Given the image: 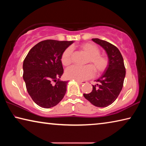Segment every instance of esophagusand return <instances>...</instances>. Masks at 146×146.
Returning <instances> with one entry per match:
<instances>
[{"instance_id":"esophagus-1","label":"esophagus","mask_w":146,"mask_h":146,"mask_svg":"<svg viewBox=\"0 0 146 146\" xmlns=\"http://www.w3.org/2000/svg\"><path fill=\"white\" fill-rule=\"evenodd\" d=\"M76 82H77L78 84H86L87 83V82L86 81H80V80H76Z\"/></svg>"}]
</instances>
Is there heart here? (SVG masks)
Listing matches in <instances>:
<instances>
[{
    "instance_id": "1",
    "label": "heart",
    "mask_w": 146,
    "mask_h": 146,
    "mask_svg": "<svg viewBox=\"0 0 146 146\" xmlns=\"http://www.w3.org/2000/svg\"><path fill=\"white\" fill-rule=\"evenodd\" d=\"M80 48L89 56L87 63H90L92 66L87 65L83 67L71 66L66 71V77L69 79L82 81L93 76V69L97 75L102 73L106 70L108 66V60L105 56L100 55V51L97 46L91 43H85L80 45ZM72 53L73 49L70 47L64 51L61 58V62L64 66H68L71 63Z\"/></svg>"
}]
</instances>
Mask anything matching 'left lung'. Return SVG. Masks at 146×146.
<instances>
[{
	"label": "left lung",
	"mask_w": 146,
	"mask_h": 146,
	"mask_svg": "<svg viewBox=\"0 0 146 146\" xmlns=\"http://www.w3.org/2000/svg\"><path fill=\"white\" fill-rule=\"evenodd\" d=\"M92 40L105 50L108 66L100 77L95 80L98 84L92 85V91L84 93V97L95 106L105 108L114 102L119 95L123 87L125 69L122 56L117 47L99 38H93Z\"/></svg>",
	"instance_id": "8db88e82"
}]
</instances>
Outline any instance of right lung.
<instances>
[{
  "label": "right lung",
  "mask_w": 146,
  "mask_h": 146,
  "mask_svg": "<svg viewBox=\"0 0 146 146\" xmlns=\"http://www.w3.org/2000/svg\"><path fill=\"white\" fill-rule=\"evenodd\" d=\"M73 42L41 41L29 50L24 59L23 79L27 91L40 107H54L65 95L68 81L60 80L64 72L61 58L64 51Z\"/></svg>",
  "instance_id": "add662e5"
}]
</instances>
